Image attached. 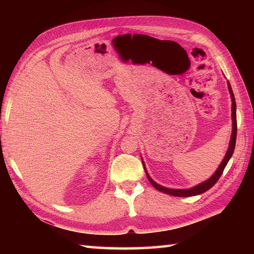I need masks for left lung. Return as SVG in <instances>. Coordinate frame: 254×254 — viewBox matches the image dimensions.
<instances>
[{
    "label": "left lung",
    "instance_id": "8db88e82",
    "mask_svg": "<svg viewBox=\"0 0 254 254\" xmlns=\"http://www.w3.org/2000/svg\"><path fill=\"white\" fill-rule=\"evenodd\" d=\"M228 88H229V92H230V95H231V99H232V134H231V139H230V143H229V148L227 150L226 156L224 158V160L221 161L220 165L218 166L217 171L214 173V175L212 177H210L209 179L205 180L204 182L198 184V186L194 187V188H190V189H186V190H175V189H168V188H164L162 186H160L157 182L153 181L150 176L148 175L147 171H146L144 162V170L146 173V176H147V178L149 180V182L151 183V186L157 189L159 191H162V193L168 194V195H172V196H176V197H190V196H196V195H200L204 191H206L207 190H210L215 183L218 181V179L220 178V176L224 172L226 165L228 164L229 160L231 159L232 155H233V151L235 148V142H236V132H237V123H236V104H235V98H234V94H233V91L231 88V84L228 81Z\"/></svg>",
    "mask_w": 254,
    "mask_h": 254
}]
</instances>
